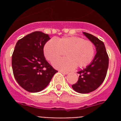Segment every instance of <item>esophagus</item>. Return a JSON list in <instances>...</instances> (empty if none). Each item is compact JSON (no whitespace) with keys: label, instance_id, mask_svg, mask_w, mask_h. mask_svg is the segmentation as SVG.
<instances>
[{"label":"esophagus","instance_id":"34e87169","mask_svg":"<svg viewBox=\"0 0 121 121\" xmlns=\"http://www.w3.org/2000/svg\"><path fill=\"white\" fill-rule=\"evenodd\" d=\"M60 73H61L64 74V75H67V74H68V72H63V71H60Z\"/></svg>","mask_w":121,"mask_h":121}]
</instances>
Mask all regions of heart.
I'll use <instances>...</instances> for the list:
<instances>
[{
    "label": "heart",
    "mask_w": 121,
    "mask_h": 121,
    "mask_svg": "<svg viewBox=\"0 0 121 121\" xmlns=\"http://www.w3.org/2000/svg\"><path fill=\"white\" fill-rule=\"evenodd\" d=\"M66 51V59H57ZM44 55L48 60L52 61L53 66L63 71H70L77 66L82 68L87 66L94 58V44L78 36L63 37L50 39L44 45Z\"/></svg>",
    "instance_id": "1"
}]
</instances>
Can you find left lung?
Masks as SVG:
<instances>
[{"label": "left lung", "mask_w": 121, "mask_h": 121, "mask_svg": "<svg viewBox=\"0 0 121 121\" xmlns=\"http://www.w3.org/2000/svg\"><path fill=\"white\" fill-rule=\"evenodd\" d=\"M83 34L95 46L94 60L86 68L80 70L78 80L72 85L75 91L80 94H88L96 90L103 83L109 66V57L103 42L89 33Z\"/></svg>", "instance_id": "8db88e82"}]
</instances>
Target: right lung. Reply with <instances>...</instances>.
<instances>
[{"label":"right lung","mask_w":121,"mask_h":121,"mask_svg":"<svg viewBox=\"0 0 121 121\" xmlns=\"http://www.w3.org/2000/svg\"><path fill=\"white\" fill-rule=\"evenodd\" d=\"M50 39L47 34L35 31L16 43L12 56L13 73L19 85L28 92L44 90L58 72L44 56V45Z\"/></svg>","instance_id":"1"}]
</instances>
